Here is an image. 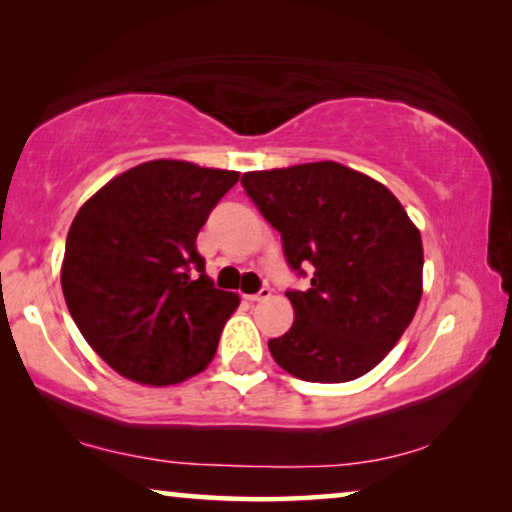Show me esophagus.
Here are the masks:
<instances>
[{"instance_id":"1","label":"esophagus","mask_w":512,"mask_h":512,"mask_svg":"<svg viewBox=\"0 0 512 512\" xmlns=\"http://www.w3.org/2000/svg\"><path fill=\"white\" fill-rule=\"evenodd\" d=\"M271 298V289L268 287H262L257 293H253V296H246L248 302H262V300H268Z\"/></svg>"}]
</instances>
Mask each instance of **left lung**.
Wrapping results in <instances>:
<instances>
[{"label": "left lung", "instance_id": "left-lung-1", "mask_svg": "<svg viewBox=\"0 0 512 512\" xmlns=\"http://www.w3.org/2000/svg\"><path fill=\"white\" fill-rule=\"evenodd\" d=\"M250 201L280 232L296 320L268 341L277 366L316 384L366 375L393 350L422 296V239L400 201L339 162L241 176Z\"/></svg>", "mask_w": 512, "mask_h": 512}]
</instances>
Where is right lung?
<instances>
[{"mask_svg":"<svg viewBox=\"0 0 512 512\" xmlns=\"http://www.w3.org/2000/svg\"><path fill=\"white\" fill-rule=\"evenodd\" d=\"M237 171L153 160L112 178L69 228L63 296L83 339L126 379L205 370L239 296L214 289L196 237Z\"/></svg>","mask_w":512,"mask_h":512,"instance_id":"1","label":"right lung"}]
</instances>
